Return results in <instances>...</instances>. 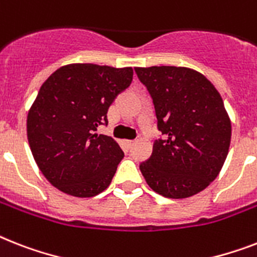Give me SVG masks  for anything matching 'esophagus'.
Returning a JSON list of instances; mask_svg holds the SVG:
<instances>
[{
  "mask_svg": "<svg viewBox=\"0 0 257 257\" xmlns=\"http://www.w3.org/2000/svg\"><path fill=\"white\" fill-rule=\"evenodd\" d=\"M135 143H136L135 140H125V141H124L125 147L128 148V149H129V148H132L133 145H135Z\"/></svg>",
  "mask_w": 257,
  "mask_h": 257,
  "instance_id": "obj_1",
  "label": "esophagus"
}]
</instances>
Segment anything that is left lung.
<instances>
[{
	"label": "left lung",
	"instance_id": "left-lung-1",
	"mask_svg": "<svg viewBox=\"0 0 257 257\" xmlns=\"http://www.w3.org/2000/svg\"><path fill=\"white\" fill-rule=\"evenodd\" d=\"M135 71L153 99L161 132L140 170L162 197H191L216 178L228 154L231 122L222 97L211 81L190 68Z\"/></svg>",
	"mask_w": 257,
	"mask_h": 257
}]
</instances>
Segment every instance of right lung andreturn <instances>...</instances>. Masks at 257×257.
I'll use <instances>...</instances> for the list:
<instances>
[{"label": "right lung", "instance_id": "obj_1", "mask_svg": "<svg viewBox=\"0 0 257 257\" xmlns=\"http://www.w3.org/2000/svg\"><path fill=\"white\" fill-rule=\"evenodd\" d=\"M133 79L131 67L68 64L42 84L27 114V140L49 182L88 198L109 186L124 152L112 137L96 135L108 108Z\"/></svg>", "mask_w": 257, "mask_h": 257}]
</instances>
